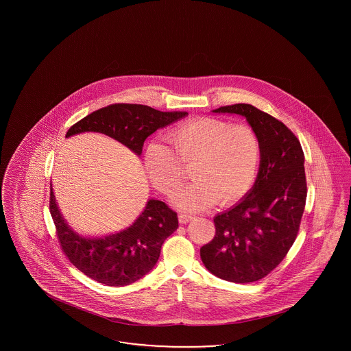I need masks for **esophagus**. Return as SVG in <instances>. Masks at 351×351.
Returning a JSON list of instances; mask_svg holds the SVG:
<instances>
[{"instance_id":"1","label":"esophagus","mask_w":351,"mask_h":351,"mask_svg":"<svg viewBox=\"0 0 351 351\" xmlns=\"http://www.w3.org/2000/svg\"><path fill=\"white\" fill-rule=\"evenodd\" d=\"M192 218H193L192 215H186V213H180V215H179V221H180V223H186V222H189Z\"/></svg>"}]
</instances>
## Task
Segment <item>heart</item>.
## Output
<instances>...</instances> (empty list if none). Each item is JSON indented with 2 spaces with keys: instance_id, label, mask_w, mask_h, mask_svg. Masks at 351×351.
<instances>
[{
  "instance_id": "obj_1",
  "label": "heart",
  "mask_w": 351,
  "mask_h": 351,
  "mask_svg": "<svg viewBox=\"0 0 351 351\" xmlns=\"http://www.w3.org/2000/svg\"><path fill=\"white\" fill-rule=\"evenodd\" d=\"M167 145L151 142L145 150V168L152 185L172 196L192 168L191 184L176 196L183 210H202L219 201L232 205L242 200L255 183L262 145L247 123L199 117L189 119L167 133Z\"/></svg>"
}]
</instances>
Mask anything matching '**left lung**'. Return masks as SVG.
Instances as JSON below:
<instances>
[{
    "label": "left lung",
    "instance_id": "8db88e82",
    "mask_svg": "<svg viewBox=\"0 0 351 351\" xmlns=\"http://www.w3.org/2000/svg\"><path fill=\"white\" fill-rule=\"evenodd\" d=\"M213 112L246 117L259 135L262 159L247 196L215 217L216 234L201 247V261L223 280L251 283L278 267L298 237L306 200L304 152L282 121L250 104Z\"/></svg>",
    "mask_w": 351,
    "mask_h": 351
}]
</instances>
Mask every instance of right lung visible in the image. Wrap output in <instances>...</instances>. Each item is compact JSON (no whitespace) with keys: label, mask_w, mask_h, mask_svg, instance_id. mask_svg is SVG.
<instances>
[{"label":"right lung","mask_w":351,"mask_h":351,"mask_svg":"<svg viewBox=\"0 0 351 351\" xmlns=\"http://www.w3.org/2000/svg\"><path fill=\"white\" fill-rule=\"evenodd\" d=\"M186 114L160 112L141 104H112L72 125L66 136L85 132L106 134L141 155L149 135ZM50 213L68 261L88 278L110 287L129 285L145 276L156 265L166 238L179 226L178 213L166 202L149 200L130 228L102 238H85L69 229L52 189Z\"/></svg>","instance_id":"add662e5"}]
</instances>
